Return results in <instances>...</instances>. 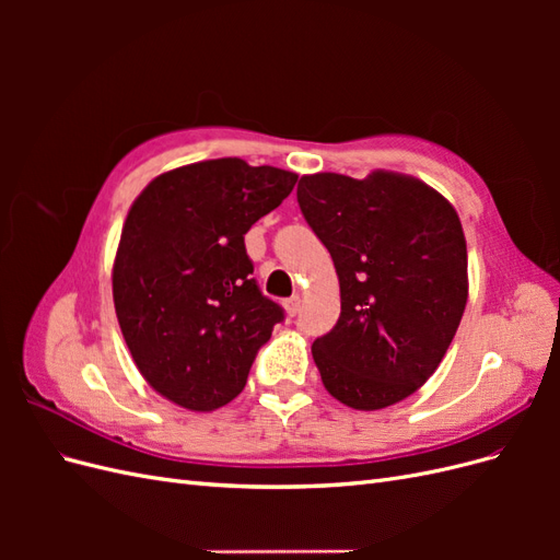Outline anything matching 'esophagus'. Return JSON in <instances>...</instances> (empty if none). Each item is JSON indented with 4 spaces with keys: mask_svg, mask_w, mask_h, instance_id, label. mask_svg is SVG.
Listing matches in <instances>:
<instances>
[{
    "mask_svg": "<svg viewBox=\"0 0 560 560\" xmlns=\"http://www.w3.org/2000/svg\"><path fill=\"white\" fill-rule=\"evenodd\" d=\"M284 306H287V313H290L292 317L299 313V308H301V296L299 294H294V296H290V299H287V303H284Z\"/></svg>",
    "mask_w": 560,
    "mask_h": 560,
    "instance_id": "1",
    "label": "esophagus"
}]
</instances>
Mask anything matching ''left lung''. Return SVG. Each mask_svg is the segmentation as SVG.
<instances>
[{"label": "left lung", "mask_w": 560, "mask_h": 560, "mask_svg": "<svg viewBox=\"0 0 560 560\" xmlns=\"http://www.w3.org/2000/svg\"><path fill=\"white\" fill-rule=\"evenodd\" d=\"M296 200L341 282V315L313 343L322 383L362 411L413 395L444 360L467 303L453 206L395 173L306 175Z\"/></svg>", "instance_id": "1"}]
</instances>
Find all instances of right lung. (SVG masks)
Listing matches in <instances>:
<instances>
[{"mask_svg": "<svg viewBox=\"0 0 560 560\" xmlns=\"http://www.w3.org/2000/svg\"><path fill=\"white\" fill-rule=\"evenodd\" d=\"M296 179L217 159L156 177L132 202L112 273L116 317L140 374L184 409L212 411L238 397L284 319L252 278L245 233Z\"/></svg>", "mask_w": 560, "mask_h": 560, "instance_id": "add662e5", "label": "right lung"}]
</instances>
